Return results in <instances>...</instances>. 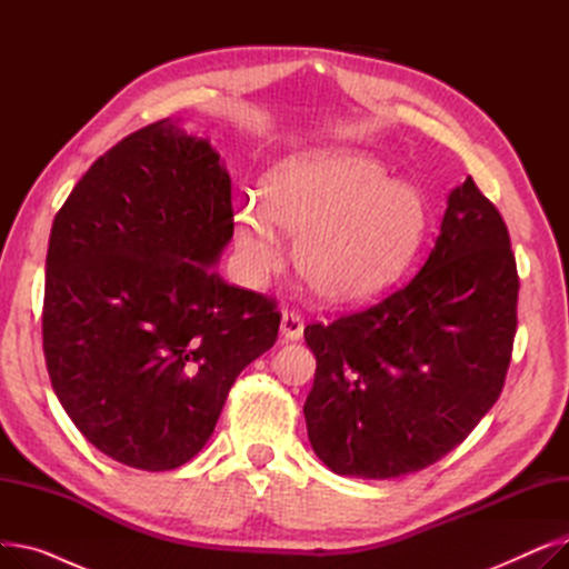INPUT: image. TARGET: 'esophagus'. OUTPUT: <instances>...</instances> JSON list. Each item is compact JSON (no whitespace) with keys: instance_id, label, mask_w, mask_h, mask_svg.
I'll return each mask as SVG.
<instances>
[{"instance_id":"obj_1","label":"esophagus","mask_w":569,"mask_h":569,"mask_svg":"<svg viewBox=\"0 0 569 569\" xmlns=\"http://www.w3.org/2000/svg\"><path fill=\"white\" fill-rule=\"evenodd\" d=\"M281 335L288 341L302 339V335H305V318H302V313H297L295 309H283V313H281Z\"/></svg>"}]
</instances>
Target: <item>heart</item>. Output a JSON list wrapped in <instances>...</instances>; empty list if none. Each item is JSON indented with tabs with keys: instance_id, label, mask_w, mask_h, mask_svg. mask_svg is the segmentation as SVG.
Masks as SVG:
<instances>
[{
	"instance_id": "heart-1",
	"label": "heart",
	"mask_w": 569,
	"mask_h": 569,
	"mask_svg": "<svg viewBox=\"0 0 569 569\" xmlns=\"http://www.w3.org/2000/svg\"><path fill=\"white\" fill-rule=\"evenodd\" d=\"M427 228L415 189L350 149L292 157L267 177V198L247 196L234 214L244 272L260 281L281 260L283 230L297 234L292 262L322 302L355 305L390 286Z\"/></svg>"
}]
</instances>
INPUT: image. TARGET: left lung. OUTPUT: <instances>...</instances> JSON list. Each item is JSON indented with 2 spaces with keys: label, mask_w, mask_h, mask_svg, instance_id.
<instances>
[{
  "label": "left lung",
  "mask_w": 569,
  "mask_h": 569,
  "mask_svg": "<svg viewBox=\"0 0 569 569\" xmlns=\"http://www.w3.org/2000/svg\"><path fill=\"white\" fill-rule=\"evenodd\" d=\"M517 300L510 232L468 177L420 272L362 311L307 325L316 378L305 417L320 461L390 480L452 452L502 392Z\"/></svg>",
  "instance_id": "left-lung-1"
}]
</instances>
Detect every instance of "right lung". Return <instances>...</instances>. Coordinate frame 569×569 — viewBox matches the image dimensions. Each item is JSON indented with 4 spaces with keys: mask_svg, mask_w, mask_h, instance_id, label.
I'll list each match as a JSON object with an SVG mask.
<instances>
[{
    "mask_svg": "<svg viewBox=\"0 0 569 569\" xmlns=\"http://www.w3.org/2000/svg\"><path fill=\"white\" fill-rule=\"evenodd\" d=\"M230 191L209 142L161 119L99 157L54 217L48 376L78 431L124 466L193 459L234 378L277 341V300L212 267L234 228Z\"/></svg>",
    "mask_w": 569,
    "mask_h": 569,
    "instance_id": "obj_1",
    "label": "right lung"
}]
</instances>
